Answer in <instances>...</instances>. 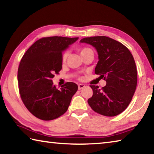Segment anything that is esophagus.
<instances>
[{"mask_svg": "<svg viewBox=\"0 0 154 154\" xmlns=\"http://www.w3.org/2000/svg\"><path fill=\"white\" fill-rule=\"evenodd\" d=\"M85 87L84 84H82V83H80V84L78 85V89L79 90H82V88H83Z\"/></svg>", "mask_w": 154, "mask_h": 154, "instance_id": "1", "label": "esophagus"}]
</instances>
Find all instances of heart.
Instances as JSON below:
<instances>
[{
    "mask_svg": "<svg viewBox=\"0 0 154 154\" xmlns=\"http://www.w3.org/2000/svg\"><path fill=\"white\" fill-rule=\"evenodd\" d=\"M78 50H79V51L80 52V54L82 55V56H83V55H84V54L88 53V52L93 51L92 50V49H90L89 48H87V47H82V48H80L78 49ZM67 56H68L67 52H64V53L62 54V62H66Z\"/></svg>",
    "mask_w": 154,
    "mask_h": 154,
    "instance_id": "1",
    "label": "heart"
}]
</instances>
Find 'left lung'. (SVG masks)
Instances as JSON below:
<instances>
[{
	"instance_id": "8db88e82",
	"label": "left lung",
	"mask_w": 154,
	"mask_h": 154,
	"mask_svg": "<svg viewBox=\"0 0 154 154\" xmlns=\"http://www.w3.org/2000/svg\"><path fill=\"white\" fill-rule=\"evenodd\" d=\"M80 42L96 49L99 60L95 73L106 82L101 89L98 85H90L93 95L88 104L103 116H118L128 107L136 90L137 70L133 56L123 44L105 36L83 38Z\"/></svg>"
}]
</instances>
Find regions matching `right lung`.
<instances>
[{"label": "right lung", "instance_id": "1", "mask_svg": "<svg viewBox=\"0 0 154 154\" xmlns=\"http://www.w3.org/2000/svg\"><path fill=\"white\" fill-rule=\"evenodd\" d=\"M77 39L58 36L41 38L28 48L21 60L17 71L20 97L36 118L52 120L67 111L77 85L66 82L58 89L51 79L62 69V51Z\"/></svg>", "mask_w": 154, "mask_h": 154}]
</instances>
